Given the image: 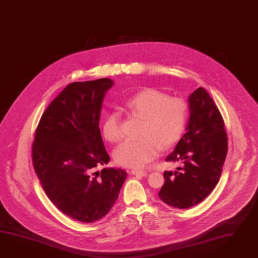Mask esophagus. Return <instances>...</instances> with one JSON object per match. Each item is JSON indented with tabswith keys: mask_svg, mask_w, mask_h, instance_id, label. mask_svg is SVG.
Returning <instances> with one entry per match:
<instances>
[{
	"mask_svg": "<svg viewBox=\"0 0 258 258\" xmlns=\"http://www.w3.org/2000/svg\"><path fill=\"white\" fill-rule=\"evenodd\" d=\"M132 174L134 175H136V176H141V177H145L148 175V172L145 171V170H132L131 172Z\"/></svg>",
	"mask_w": 258,
	"mask_h": 258,
	"instance_id": "34e87169",
	"label": "esophagus"
}]
</instances>
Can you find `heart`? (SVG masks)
Listing matches in <instances>:
<instances>
[{"label": "heart", "mask_w": 258, "mask_h": 258, "mask_svg": "<svg viewBox=\"0 0 258 258\" xmlns=\"http://www.w3.org/2000/svg\"><path fill=\"white\" fill-rule=\"evenodd\" d=\"M123 109L144 119L140 140H125L113 152L116 162L131 168H140L156 158L163 149L175 145L184 132L188 106L179 97H168L155 89H145L126 100ZM104 138L117 142L121 138L120 116L108 113L102 125Z\"/></svg>", "instance_id": "obj_1"}]
</instances>
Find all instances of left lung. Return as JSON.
I'll return each mask as SVG.
<instances>
[{
    "label": "left lung",
    "instance_id": "8db88e82",
    "mask_svg": "<svg viewBox=\"0 0 258 258\" xmlns=\"http://www.w3.org/2000/svg\"><path fill=\"white\" fill-rule=\"evenodd\" d=\"M186 133L166 162H180L176 171H165L159 198L167 205L188 209L198 205L218 183L227 153L225 122L204 88L189 96Z\"/></svg>",
    "mask_w": 258,
    "mask_h": 258
}]
</instances>
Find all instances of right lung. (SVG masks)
<instances>
[{"label":"right lung","mask_w":258,"mask_h":258,"mask_svg":"<svg viewBox=\"0 0 258 258\" xmlns=\"http://www.w3.org/2000/svg\"><path fill=\"white\" fill-rule=\"evenodd\" d=\"M113 85L106 78L67 85L43 113L32 146L33 167L47 198L82 223L106 216L127 177L120 168L96 170L110 160L99 120Z\"/></svg>","instance_id":"add662e5"}]
</instances>
